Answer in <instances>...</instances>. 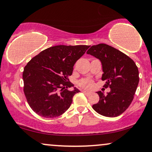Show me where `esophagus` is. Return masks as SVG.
I'll list each match as a JSON object with an SVG mask.
<instances>
[{
	"instance_id": "34e87169",
	"label": "esophagus",
	"mask_w": 152,
	"mask_h": 152,
	"mask_svg": "<svg viewBox=\"0 0 152 152\" xmlns=\"http://www.w3.org/2000/svg\"><path fill=\"white\" fill-rule=\"evenodd\" d=\"M81 91L83 93H85L86 95H90V94H91V93H90V92H88V91H87V90H82Z\"/></svg>"
}]
</instances>
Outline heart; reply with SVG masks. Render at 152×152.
<instances>
[{
  "label": "heart",
  "instance_id": "obj_1",
  "mask_svg": "<svg viewBox=\"0 0 152 152\" xmlns=\"http://www.w3.org/2000/svg\"><path fill=\"white\" fill-rule=\"evenodd\" d=\"M79 86L83 88H86V89H90L93 86V81L90 79L81 80L79 82Z\"/></svg>",
  "mask_w": 152,
  "mask_h": 152
}]
</instances>
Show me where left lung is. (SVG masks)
Returning a JSON list of instances; mask_svg holds the SVG:
<instances>
[{
  "label": "left lung",
  "mask_w": 152,
  "mask_h": 152,
  "mask_svg": "<svg viewBox=\"0 0 152 152\" xmlns=\"http://www.w3.org/2000/svg\"><path fill=\"white\" fill-rule=\"evenodd\" d=\"M87 54L98 59L102 63V80H106L104 87L111 88L107 95L97 92L99 100L93 108L107 117H116L128 108L133 99L138 83L139 72L131 58L107 44L93 45Z\"/></svg>",
  "instance_id": "obj_1"
}]
</instances>
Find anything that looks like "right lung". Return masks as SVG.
<instances>
[{
    "label": "right lung",
    "mask_w": 152,
    "mask_h": 152,
    "mask_svg": "<svg viewBox=\"0 0 152 152\" xmlns=\"http://www.w3.org/2000/svg\"><path fill=\"white\" fill-rule=\"evenodd\" d=\"M90 45H55L32 58L23 72L24 92L31 108L39 116L55 118L69 108L80 90L74 87L68 76L75 63Z\"/></svg>",
    "instance_id": "1"
}]
</instances>
